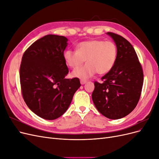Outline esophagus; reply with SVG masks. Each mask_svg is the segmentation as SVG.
Instances as JSON below:
<instances>
[{
    "label": "esophagus",
    "instance_id": "34e87169",
    "mask_svg": "<svg viewBox=\"0 0 159 159\" xmlns=\"http://www.w3.org/2000/svg\"><path fill=\"white\" fill-rule=\"evenodd\" d=\"M86 82H87V81H86V80H80V83H81V85L85 84Z\"/></svg>",
    "mask_w": 159,
    "mask_h": 159
}]
</instances>
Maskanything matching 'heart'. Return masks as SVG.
Segmentation results:
<instances>
[{"label":"heart","instance_id":"heart-1","mask_svg":"<svg viewBox=\"0 0 159 159\" xmlns=\"http://www.w3.org/2000/svg\"><path fill=\"white\" fill-rule=\"evenodd\" d=\"M64 58L67 65L75 70L73 76L88 79L96 72L103 75L112 70L117 58V48L111 41L93 39L79 43L76 51L67 50ZM85 60L87 64L78 69Z\"/></svg>","mask_w":159,"mask_h":159}]
</instances>
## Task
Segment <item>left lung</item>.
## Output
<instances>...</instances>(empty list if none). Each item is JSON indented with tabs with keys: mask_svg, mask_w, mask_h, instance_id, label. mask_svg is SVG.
<instances>
[{
	"mask_svg": "<svg viewBox=\"0 0 159 159\" xmlns=\"http://www.w3.org/2000/svg\"><path fill=\"white\" fill-rule=\"evenodd\" d=\"M117 48V58L113 68L102 78L103 83L95 81L91 95L95 107L105 117L119 119L135 108L143 84V71L136 52L125 38L107 32Z\"/></svg>",
	"mask_w": 159,
	"mask_h": 159,
	"instance_id": "obj_1",
	"label": "left lung"
}]
</instances>
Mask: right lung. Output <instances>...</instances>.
Listing matches in <instances>:
<instances>
[{
    "label": "right lung",
    "mask_w": 159,
    "mask_h": 159,
    "mask_svg": "<svg viewBox=\"0 0 159 159\" xmlns=\"http://www.w3.org/2000/svg\"><path fill=\"white\" fill-rule=\"evenodd\" d=\"M68 39L48 34L24 53L20 68L22 94L27 106L47 120L60 117L68 109L81 86L77 78L66 79L69 70L64 58Z\"/></svg>",
    "instance_id": "1"
}]
</instances>
